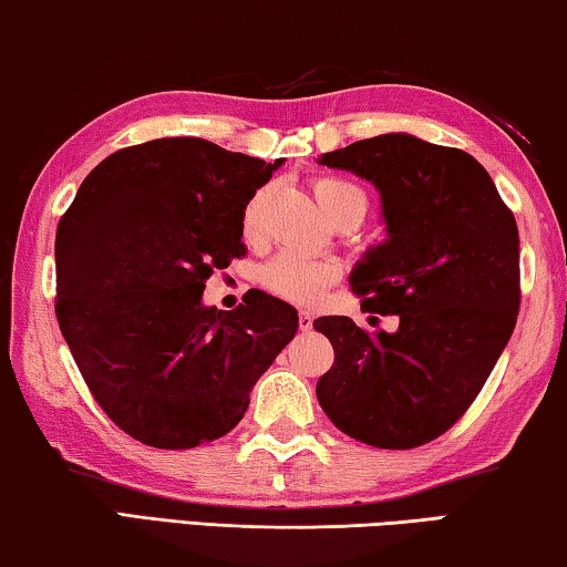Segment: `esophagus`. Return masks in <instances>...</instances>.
<instances>
[{
    "mask_svg": "<svg viewBox=\"0 0 567 567\" xmlns=\"http://www.w3.org/2000/svg\"><path fill=\"white\" fill-rule=\"evenodd\" d=\"M297 322H300V330L302 332H310L312 330V322H315V315L307 312V310H300V315H297Z\"/></svg>",
    "mask_w": 567,
    "mask_h": 567,
    "instance_id": "esophagus-1",
    "label": "esophagus"
}]
</instances>
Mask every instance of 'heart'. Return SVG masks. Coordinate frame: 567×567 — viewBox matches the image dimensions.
Instances as JSON below:
<instances>
[{
	"label": "heart",
	"mask_w": 567,
	"mask_h": 567,
	"mask_svg": "<svg viewBox=\"0 0 567 567\" xmlns=\"http://www.w3.org/2000/svg\"><path fill=\"white\" fill-rule=\"evenodd\" d=\"M312 195L318 205L330 219L340 213H360L364 215L368 207V195L364 189L354 185L350 179L340 177H318L312 179ZM260 199L255 197L252 205L245 213V229L252 233L257 227V209H260ZM342 267L340 262L330 260V257L307 255L300 249H282L277 252L270 262L262 267L260 282L272 295L282 297L297 305H315L328 295L330 287L340 280Z\"/></svg>",
	"instance_id": "obj_1"
}]
</instances>
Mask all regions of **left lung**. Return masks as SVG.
<instances>
[{
    "instance_id": "obj_1",
    "label": "left lung",
    "mask_w": 567,
    "mask_h": 567,
    "mask_svg": "<svg viewBox=\"0 0 567 567\" xmlns=\"http://www.w3.org/2000/svg\"><path fill=\"white\" fill-rule=\"evenodd\" d=\"M318 162L378 187L388 239L364 252L350 285L362 310L400 318L395 332H368L342 315L315 320L334 350L318 400L360 443L425 445L465 415L515 330V217L475 157L405 132Z\"/></svg>"
}]
</instances>
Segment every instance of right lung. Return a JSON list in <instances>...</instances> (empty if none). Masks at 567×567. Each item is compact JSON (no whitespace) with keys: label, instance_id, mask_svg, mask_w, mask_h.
I'll return each instance as SVG.
<instances>
[{"label":"right lung","instance_id":"obj_1","mask_svg":"<svg viewBox=\"0 0 567 567\" xmlns=\"http://www.w3.org/2000/svg\"><path fill=\"white\" fill-rule=\"evenodd\" d=\"M282 159L199 137L124 147L84 177L56 227V322L94 400L140 443L187 450L227 435L297 332V310L249 290L203 305L243 257L249 199Z\"/></svg>","mask_w":567,"mask_h":567}]
</instances>
